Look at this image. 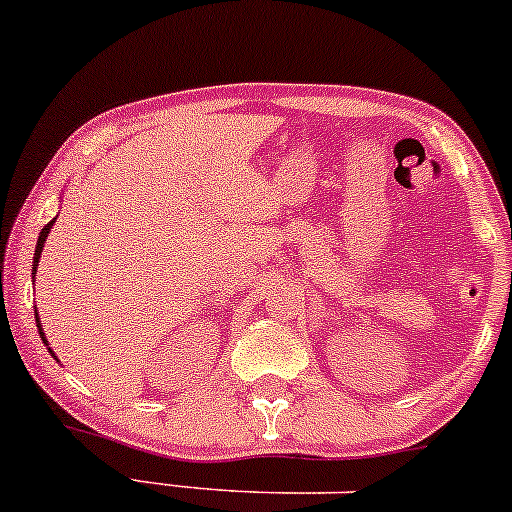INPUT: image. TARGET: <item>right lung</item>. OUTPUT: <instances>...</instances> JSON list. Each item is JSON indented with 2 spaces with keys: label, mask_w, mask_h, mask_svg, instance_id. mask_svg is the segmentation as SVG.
<instances>
[{
  "label": "right lung",
  "mask_w": 512,
  "mask_h": 512,
  "mask_svg": "<svg viewBox=\"0 0 512 512\" xmlns=\"http://www.w3.org/2000/svg\"><path fill=\"white\" fill-rule=\"evenodd\" d=\"M54 221H57V217H54L52 221H49V224L45 226V229L40 231V236H38V245H35V257H33V279H35V274H38V262H40L42 248H45V240H47V236H49V231H52ZM35 324H38V331H40V338H42V343H45V346H49V343H47V336H45V331H42V324H40L38 310H35ZM47 350H49V355H52L54 360H57V355H54V350H52V348H47Z\"/></svg>",
  "instance_id": "obj_1"
}]
</instances>
